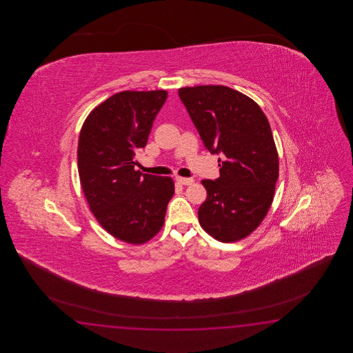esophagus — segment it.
Listing matches in <instances>:
<instances>
[{"label":"esophagus","mask_w":353,"mask_h":353,"mask_svg":"<svg viewBox=\"0 0 353 353\" xmlns=\"http://www.w3.org/2000/svg\"><path fill=\"white\" fill-rule=\"evenodd\" d=\"M175 180H176L179 184H181V185H190V184H193V181H194L192 178H181V176H176Z\"/></svg>","instance_id":"1"}]
</instances>
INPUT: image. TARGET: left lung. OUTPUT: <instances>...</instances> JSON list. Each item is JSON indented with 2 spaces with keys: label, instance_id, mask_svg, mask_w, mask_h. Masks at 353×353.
Wrapping results in <instances>:
<instances>
[{
  "label": "left lung",
  "instance_id": "8db88e82",
  "mask_svg": "<svg viewBox=\"0 0 353 353\" xmlns=\"http://www.w3.org/2000/svg\"><path fill=\"white\" fill-rule=\"evenodd\" d=\"M178 93L205 149L222 161L219 178L202 180L207 199L199 223L221 242L241 240L261 223L274 198L279 158L269 121L251 98L225 85Z\"/></svg>",
  "mask_w": 353,
  "mask_h": 353
}]
</instances>
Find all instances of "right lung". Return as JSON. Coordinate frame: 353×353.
Masks as SVG:
<instances>
[{"mask_svg": "<svg viewBox=\"0 0 353 353\" xmlns=\"http://www.w3.org/2000/svg\"><path fill=\"white\" fill-rule=\"evenodd\" d=\"M166 90H125L97 105L83 123L78 172L99 225L113 237L140 245L164 225L174 194L169 176L135 170L136 152L146 146Z\"/></svg>", "mask_w": 353, "mask_h": 353, "instance_id": "add662e5", "label": "right lung"}]
</instances>
